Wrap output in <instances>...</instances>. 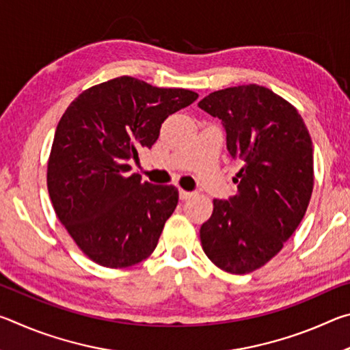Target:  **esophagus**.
<instances>
[{"label": "esophagus", "instance_id": "34e87169", "mask_svg": "<svg viewBox=\"0 0 350 350\" xmlns=\"http://www.w3.org/2000/svg\"><path fill=\"white\" fill-rule=\"evenodd\" d=\"M193 196H194V193L185 191V189H179V198H180V200H187V199L193 198Z\"/></svg>", "mask_w": 350, "mask_h": 350}]
</instances>
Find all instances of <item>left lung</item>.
Wrapping results in <instances>:
<instances>
[{
	"mask_svg": "<svg viewBox=\"0 0 350 350\" xmlns=\"http://www.w3.org/2000/svg\"><path fill=\"white\" fill-rule=\"evenodd\" d=\"M199 108L217 117L241 170L238 193L213 200L200 242L213 264L244 275L281 250L306 215L313 189V148L299 112L273 91L242 85L211 92Z\"/></svg>",
	"mask_w": 350,
	"mask_h": 350,
	"instance_id": "8db88e82",
	"label": "left lung"
}]
</instances>
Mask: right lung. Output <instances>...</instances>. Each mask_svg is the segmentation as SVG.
<instances>
[{
    "label": "right lung",
    "instance_id": "add662e5",
    "mask_svg": "<svg viewBox=\"0 0 350 350\" xmlns=\"http://www.w3.org/2000/svg\"><path fill=\"white\" fill-rule=\"evenodd\" d=\"M198 97L123 75L81 92L64 111L47 189L60 222L94 262L123 269L154 252L179 193L142 182L129 163L154 145L165 118Z\"/></svg>",
    "mask_w": 350,
    "mask_h": 350
}]
</instances>
